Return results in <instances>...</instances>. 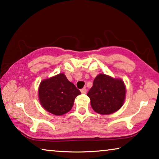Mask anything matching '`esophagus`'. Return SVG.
<instances>
[{
    "label": "esophagus",
    "instance_id": "esophagus-1",
    "mask_svg": "<svg viewBox=\"0 0 159 159\" xmlns=\"http://www.w3.org/2000/svg\"><path fill=\"white\" fill-rule=\"evenodd\" d=\"M81 93H82V94H85V93H87L86 88H82V90H81Z\"/></svg>",
    "mask_w": 159,
    "mask_h": 159
}]
</instances>
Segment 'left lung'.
<instances>
[{
	"label": "left lung",
	"instance_id": "left-lung-1",
	"mask_svg": "<svg viewBox=\"0 0 159 159\" xmlns=\"http://www.w3.org/2000/svg\"><path fill=\"white\" fill-rule=\"evenodd\" d=\"M126 88L121 79L100 74L95 78L88 93L93 109L98 114L108 115L116 112L123 106Z\"/></svg>",
	"mask_w": 159,
	"mask_h": 159
}]
</instances>
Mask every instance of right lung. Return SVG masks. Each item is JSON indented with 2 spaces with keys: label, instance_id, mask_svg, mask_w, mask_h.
<instances>
[{
  "label": "right lung",
  "instance_id": "1",
  "mask_svg": "<svg viewBox=\"0 0 159 159\" xmlns=\"http://www.w3.org/2000/svg\"><path fill=\"white\" fill-rule=\"evenodd\" d=\"M81 92L64 74L43 80L38 89L39 101L47 111L56 116L69 112Z\"/></svg>",
  "mask_w": 159,
  "mask_h": 159
}]
</instances>
